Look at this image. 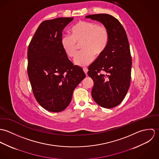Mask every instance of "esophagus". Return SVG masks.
<instances>
[{
    "instance_id": "obj_1",
    "label": "esophagus",
    "mask_w": 159,
    "mask_h": 159,
    "mask_svg": "<svg viewBox=\"0 0 159 159\" xmlns=\"http://www.w3.org/2000/svg\"><path fill=\"white\" fill-rule=\"evenodd\" d=\"M83 71H84V72L85 73V74H86V75H87V73H88V69L87 68H83Z\"/></svg>"
}]
</instances>
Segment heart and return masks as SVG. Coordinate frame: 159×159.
I'll use <instances>...</instances> for the list:
<instances>
[{
	"label": "heart",
	"mask_w": 159,
	"mask_h": 159,
	"mask_svg": "<svg viewBox=\"0 0 159 159\" xmlns=\"http://www.w3.org/2000/svg\"><path fill=\"white\" fill-rule=\"evenodd\" d=\"M71 35H66L61 39V45L68 57L73 58L77 54L78 45L83 51L75 59V63L81 67L91 64L95 56L99 57L105 51L109 43L110 34L102 24L88 21H80L71 29Z\"/></svg>",
	"instance_id": "heart-1"
}]
</instances>
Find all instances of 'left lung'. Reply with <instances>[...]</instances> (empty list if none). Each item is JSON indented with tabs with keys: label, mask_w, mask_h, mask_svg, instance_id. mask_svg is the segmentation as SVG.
<instances>
[{
	"label": "left lung",
	"mask_w": 159,
	"mask_h": 159,
	"mask_svg": "<svg viewBox=\"0 0 159 159\" xmlns=\"http://www.w3.org/2000/svg\"><path fill=\"white\" fill-rule=\"evenodd\" d=\"M86 18L102 23L109 31L107 48L89 67L88 75L93 81V100L102 107L112 108L122 102L130 84L132 57L127 36L122 24L110 15Z\"/></svg>",
	"instance_id": "obj_1"
}]
</instances>
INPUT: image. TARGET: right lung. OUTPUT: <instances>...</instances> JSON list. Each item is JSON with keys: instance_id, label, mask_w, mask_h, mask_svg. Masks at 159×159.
Wrapping results in <instances>:
<instances>
[{"instance_id": "obj_1", "label": "right lung", "mask_w": 159, "mask_h": 159, "mask_svg": "<svg viewBox=\"0 0 159 159\" xmlns=\"http://www.w3.org/2000/svg\"><path fill=\"white\" fill-rule=\"evenodd\" d=\"M73 18L43 21L27 49V74L37 102L51 112H61L70 104L73 92L86 77L74 66L61 45L64 29Z\"/></svg>"}]
</instances>
